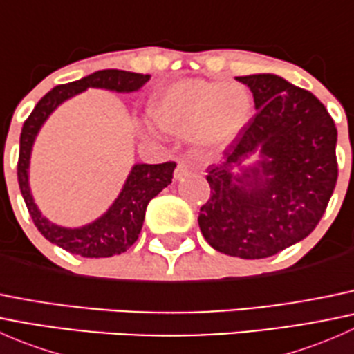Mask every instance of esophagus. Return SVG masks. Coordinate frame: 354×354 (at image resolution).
I'll list each match as a JSON object with an SVG mask.
<instances>
[{"instance_id": "obj_1", "label": "esophagus", "mask_w": 354, "mask_h": 354, "mask_svg": "<svg viewBox=\"0 0 354 354\" xmlns=\"http://www.w3.org/2000/svg\"><path fill=\"white\" fill-rule=\"evenodd\" d=\"M190 164L185 162V160H180L176 166V169H174V180H181V178L187 176L188 173H190Z\"/></svg>"}]
</instances>
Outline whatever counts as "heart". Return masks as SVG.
Wrapping results in <instances>:
<instances>
[{
    "label": "heart",
    "mask_w": 354,
    "mask_h": 354,
    "mask_svg": "<svg viewBox=\"0 0 354 354\" xmlns=\"http://www.w3.org/2000/svg\"><path fill=\"white\" fill-rule=\"evenodd\" d=\"M252 99L241 85L219 80H181L160 88L149 113L156 124L174 135L194 133L202 147H217L245 127Z\"/></svg>",
    "instance_id": "1"
}]
</instances>
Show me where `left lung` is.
Returning a JSON list of instances; mask_svg holds the SVG:
<instances>
[{
    "label": "left lung",
    "mask_w": 354,
    "mask_h": 354,
    "mask_svg": "<svg viewBox=\"0 0 354 354\" xmlns=\"http://www.w3.org/2000/svg\"><path fill=\"white\" fill-rule=\"evenodd\" d=\"M250 87L257 113L207 167L210 197L198 226L212 248L240 259H266L308 236L337 181V130L310 91L277 75L236 77ZM264 159L241 175L250 155Z\"/></svg>",
    "instance_id": "8db88e82"
}]
</instances>
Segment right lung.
Segmentation results:
<instances>
[{"instance_id": "1", "label": "right lung", "mask_w": 354, "mask_h": 354, "mask_svg": "<svg viewBox=\"0 0 354 354\" xmlns=\"http://www.w3.org/2000/svg\"><path fill=\"white\" fill-rule=\"evenodd\" d=\"M149 78H151L149 75L131 73V71L99 70L88 77L58 85L49 91L37 102L30 116L25 120L22 133H20V154L19 164H17L20 192H22L28 214L42 236L51 243L62 246L66 252L87 257V259H102V257H113L127 252L140 234L149 202L173 180L176 162L169 160V162L162 164H135L120 197L114 200L108 212L92 224L70 230V227L56 226V224L49 223L46 217H42L30 195L28 159H30L35 135L42 123L48 120L49 114L63 101L73 97L78 92L88 87L108 88V91L116 92H133L138 91L145 82H149Z\"/></svg>"}]
</instances>
